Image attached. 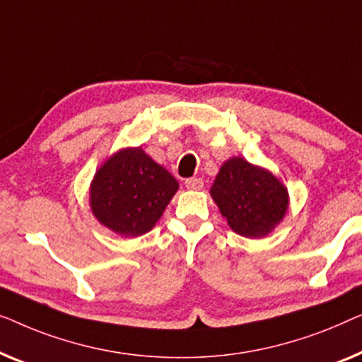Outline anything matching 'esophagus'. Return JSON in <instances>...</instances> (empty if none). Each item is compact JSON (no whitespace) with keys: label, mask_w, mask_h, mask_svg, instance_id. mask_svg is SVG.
Instances as JSON below:
<instances>
[{"label":"esophagus","mask_w":362,"mask_h":362,"mask_svg":"<svg viewBox=\"0 0 362 362\" xmlns=\"http://www.w3.org/2000/svg\"><path fill=\"white\" fill-rule=\"evenodd\" d=\"M185 187L188 190H202L203 188V180L198 179V177H193V179L185 180Z\"/></svg>","instance_id":"34e87169"}]
</instances>
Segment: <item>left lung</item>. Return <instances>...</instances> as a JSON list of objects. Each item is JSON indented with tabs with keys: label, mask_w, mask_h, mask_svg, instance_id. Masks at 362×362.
I'll return each mask as SVG.
<instances>
[{
	"label": "left lung",
	"mask_w": 362,
	"mask_h": 362,
	"mask_svg": "<svg viewBox=\"0 0 362 362\" xmlns=\"http://www.w3.org/2000/svg\"><path fill=\"white\" fill-rule=\"evenodd\" d=\"M210 193L231 230L244 238L267 236L288 208L284 183L243 157H233L221 165Z\"/></svg>",
	"instance_id": "left-lung-1"
}]
</instances>
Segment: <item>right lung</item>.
Masks as SVG:
<instances>
[{"instance_id": "obj_1", "label": "right lung", "mask_w": 362, "mask_h": 362, "mask_svg": "<svg viewBox=\"0 0 362 362\" xmlns=\"http://www.w3.org/2000/svg\"><path fill=\"white\" fill-rule=\"evenodd\" d=\"M179 182L141 147L121 149L96 170L90 206L96 220L126 238L151 231Z\"/></svg>"}]
</instances>
